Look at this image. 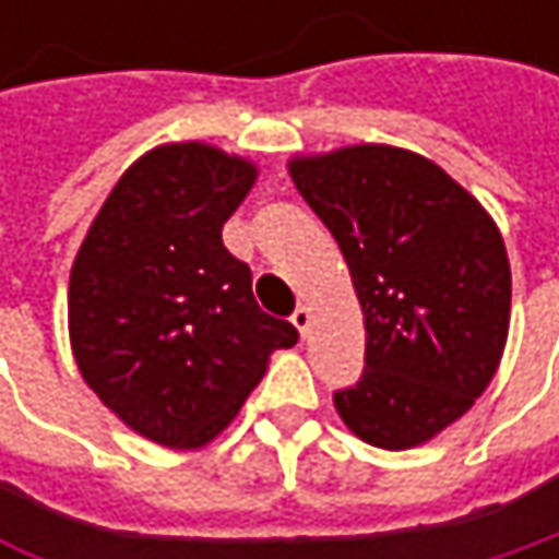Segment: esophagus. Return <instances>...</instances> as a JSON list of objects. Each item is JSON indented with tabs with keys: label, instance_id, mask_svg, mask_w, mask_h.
<instances>
[{
	"label": "esophagus",
	"instance_id": "obj_1",
	"mask_svg": "<svg viewBox=\"0 0 559 559\" xmlns=\"http://www.w3.org/2000/svg\"><path fill=\"white\" fill-rule=\"evenodd\" d=\"M310 320H313V313H310V307H297L294 313H290V323H294V330L300 333V336H307V330H310Z\"/></svg>",
	"mask_w": 559,
	"mask_h": 559
}]
</instances>
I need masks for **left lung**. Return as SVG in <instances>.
Wrapping results in <instances>:
<instances>
[{
    "mask_svg": "<svg viewBox=\"0 0 559 559\" xmlns=\"http://www.w3.org/2000/svg\"><path fill=\"white\" fill-rule=\"evenodd\" d=\"M287 170L333 233L366 317V372L333 404L372 447H420L473 407L502 362V233L447 170L404 148L349 145Z\"/></svg>",
    "mask_w": 559,
    "mask_h": 559,
    "instance_id": "left-lung-1",
    "label": "left lung"
}]
</instances>
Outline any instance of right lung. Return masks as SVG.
<instances>
[{"mask_svg":"<svg viewBox=\"0 0 559 559\" xmlns=\"http://www.w3.org/2000/svg\"><path fill=\"white\" fill-rule=\"evenodd\" d=\"M252 162L203 142L142 155L99 206L73 259L67 320L83 382L135 433L206 447L297 343L269 317L223 223L252 190Z\"/></svg>","mask_w":559,"mask_h":559,"instance_id":"add662e5","label":"right lung"}]
</instances>
